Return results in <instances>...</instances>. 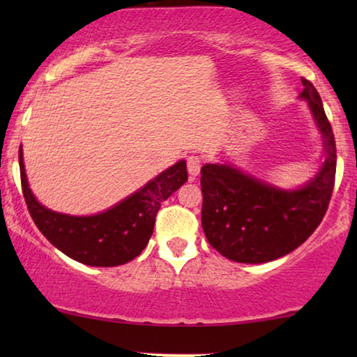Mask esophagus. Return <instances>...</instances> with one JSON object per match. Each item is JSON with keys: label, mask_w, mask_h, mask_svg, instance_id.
Here are the masks:
<instances>
[{"label": "esophagus", "mask_w": 357, "mask_h": 357, "mask_svg": "<svg viewBox=\"0 0 357 357\" xmlns=\"http://www.w3.org/2000/svg\"><path fill=\"white\" fill-rule=\"evenodd\" d=\"M187 169H188V174H190V178H197L198 174H199V169H202V159L198 158V155H190L187 159Z\"/></svg>", "instance_id": "34e87169"}]
</instances>
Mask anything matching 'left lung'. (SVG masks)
<instances>
[{"label":"left lung","instance_id":"8db88e82","mask_svg":"<svg viewBox=\"0 0 357 357\" xmlns=\"http://www.w3.org/2000/svg\"><path fill=\"white\" fill-rule=\"evenodd\" d=\"M302 86L299 99L324 141L320 167L305 183L281 188L234 162L203 165L202 226L211 247L229 260H278L302 245L325 216L335 185V136L314 84L302 77Z\"/></svg>","mask_w":357,"mask_h":357}]
</instances>
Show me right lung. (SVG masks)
I'll use <instances>...</instances> for the list:
<instances>
[{
    "label": "right lung",
    "instance_id": "obj_1",
    "mask_svg": "<svg viewBox=\"0 0 357 357\" xmlns=\"http://www.w3.org/2000/svg\"><path fill=\"white\" fill-rule=\"evenodd\" d=\"M19 169L24 198L38 231L65 255L89 266H119L138 257L153 236L160 203L188 180L187 162L182 159L105 211L73 216L47 208L32 193L22 146Z\"/></svg>",
    "mask_w": 357,
    "mask_h": 357
}]
</instances>
